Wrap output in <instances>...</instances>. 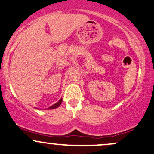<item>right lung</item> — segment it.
<instances>
[{
    "label": "right lung",
    "mask_w": 154,
    "mask_h": 154,
    "mask_svg": "<svg viewBox=\"0 0 154 154\" xmlns=\"http://www.w3.org/2000/svg\"><path fill=\"white\" fill-rule=\"evenodd\" d=\"M62 101H63V99H62V98H61V99H60V100H59L58 102H57V103H55V104H53V105L51 106V107H48V108H47V109H55V108L58 107L59 106H60V104H61V103H62ZM37 109H38V108H37Z\"/></svg>",
    "instance_id": "add662e5"
}]
</instances>
